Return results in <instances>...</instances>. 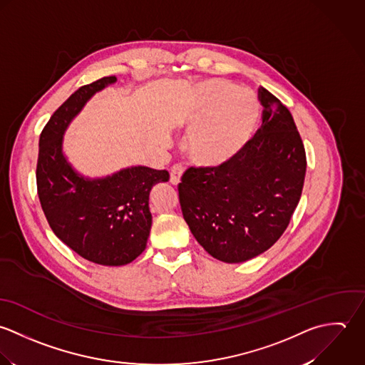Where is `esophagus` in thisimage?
Returning a JSON list of instances; mask_svg holds the SVG:
<instances>
[{
    "label": "esophagus",
    "instance_id": "obj_1",
    "mask_svg": "<svg viewBox=\"0 0 365 365\" xmlns=\"http://www.w3.org/2000/svg\"><path fill=\"white\" fill-rule=\"evenodd\" d=\"M182 175H183L182 165H175L170 170V183L175 186L179 185L182 182Z\"/></svg>",
    "mask_w": 365,
    "mask_h": 365
}]
</instances>
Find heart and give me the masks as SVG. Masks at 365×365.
<instances>
[{
  "label": "heart",
  "mask_w": 365,
  "mask_h": 365,
  "mask_svg": "<svg viewBox=\"0 0 365 365\" xmlns=\"http://www.w3.org/2000/svg\"><path fill=\"white\" fill-rule=\"evenodd\" d=\"M192 133L187 143L190 160L206 169L232 163L252 141L261 120L257 96L225 78L197 83L178 117Z\"/></svg>",
  "instance_id": "heart-1"
}]
</instances>
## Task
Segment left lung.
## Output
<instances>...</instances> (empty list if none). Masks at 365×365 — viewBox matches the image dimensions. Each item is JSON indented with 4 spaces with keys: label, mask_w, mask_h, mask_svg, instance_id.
Returning <instances> with one entry per match:
<instances>
[{
    "label": "left lung",
    "mask_w": 365,
    "mask_h": 365,
    "mask_svg": "<svg viewBox=\"0 0 365 365\" xmlns=\"http://www.w3.org/2000/svg\"><path fill=\"white\" fill-rule=\"evenodd\" d=\"M262 125L242 155L219 168H190L179 183L183 219L197 242L227 264L271 248L300 200L306 153L291 111L259 87Z\"/></svg>",
    "instance_id": "left-lung-1"
}]
</instances>
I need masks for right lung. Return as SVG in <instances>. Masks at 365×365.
<instances>
[{"mask_svg": "<svg viewBox=\"0 0 365 365\" xmlns=\"http://www.w3.org/2000/svg\"><path fill=\"white\" fill-rule=\"evenodd\" d=\"M115 76L80 87L53 113L39 138L38 196L46 220L74 252L106 267H121L144 252L150 231L149 195L168 182V170L130 166L103 178L74 169L63 152V138L87 101Z\"/></svg>", "mask_w": 365, "mask_h": 365, "instance_id": "right-lung-1", "label": "right lung"}]
</instances>
